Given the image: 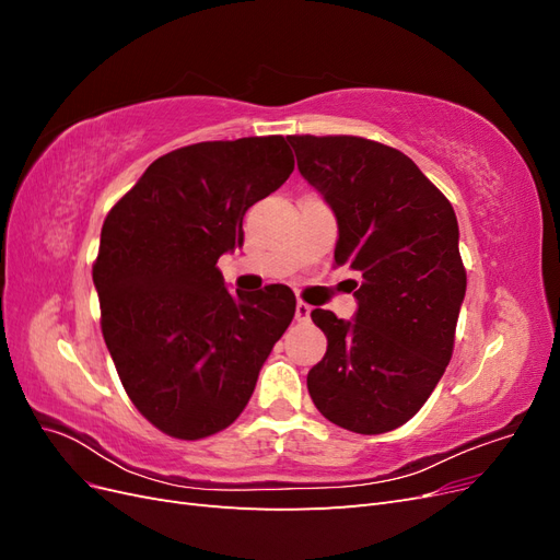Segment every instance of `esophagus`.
<instances>
[{"label":"esophagus","instance_id":"obj_1","mask_svg":"<svg viewBox=\"0 0 560 560\" xmlns=\"http://www.w3.org/2000/svg\"><path fill=\"white\" fill-rule=\"evenodd\" d=\"M311 313H313V308L308 306V303H303V301L296 303V319H299V322H308V319H311Z\"/></svg>","mask_w":560,"mask_h":560}]
</instances>
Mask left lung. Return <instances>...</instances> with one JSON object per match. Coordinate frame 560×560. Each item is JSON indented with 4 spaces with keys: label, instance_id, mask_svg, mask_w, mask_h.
Masks as SVG:
<instances>
[{
    "label": "left lung",
    "instance_id": "1",
    "mask_svg": "<svg viewBox=\"0 0 560 560\" xmlns=\"http://www.w3.org/2000/svg\"><path fill=\"white\" fill-rule=\"evenodd\" d=\"M287 140L336 217V264L362 276L352 319L311 313L327 352L308 371V393L338 428L389 432L420 411L451 362L467 290L455 212L393 147L350 135Z\"/></svg>",
    "mask_w": 560,
    "mask_h": 560
}]
</instances>
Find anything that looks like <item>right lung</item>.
Listing matches in <instances>:
<instances>
[{"label": "right lung", "mask_w": 560, "mask_h": 560, "mask_svg": "<svg viewBox=\"0 0 560 560\" xmlns=\"http://www.w3.org/2000/svg\"><path fill=\"white\" fill-rule=\"evenodd\" d=\"M294 171L282 135L200 142L151 163L103 224L93 282L128 397L161 432L210 436L243 413L296 311L287 284L229 292L217 259Z\"/></svg>", "instance_id": "obj_1"}]
</instances>
